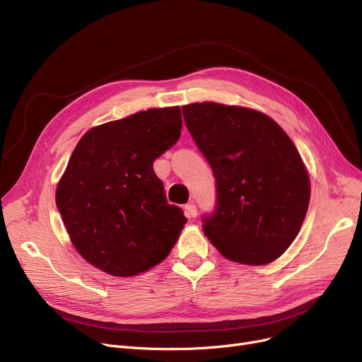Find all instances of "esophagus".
Here are the masks:
<instances>
[{
  "mask_svg": "<svg viewBox=\"0 0 362 362\" xmlns=\"http://www.w3.org/2000/svg\"><path fill=\"white\" fill-rule=\"evenodd\" d=\"M185 214H186V217H189V218L197 216V207H195L194 202H187L186 204V206H185Z\"/></svg>",
  "mask_w": 362,
  "mask_h": 362,
  "instance_id": "34e87169",
  "label": "esophagus"
}]
</instances>
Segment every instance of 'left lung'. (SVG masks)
I'll list each match as a JSON object with an SVG mask.
<instances>
[{"instance_id": "obj_1", "label": "left lung", "mask_w": 362, "mask_h": 362, "mask_svg": "<svg viewBox=\"0 0 362 362\" xmlns=\"http://www.w3.org/2000/svg\"><path fill=\"white\" fill-rule=\"evenodd\" d=\"M194 142L216 179V206L202 230L226 259H278L305 220L310 185L294 144L262 112L206 102L182 107Z\"/></svg>"}]
</instances>
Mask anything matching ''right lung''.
<instances>
[{
    "label": "right lung",
    "mask_w": 362,
    "mask_h": 362,
    "mask_svg": "<svg viewBox=\"0 0 362 362\" xmlns=\"http://www.w3.org/2000/svg\"><path fill=\"white\" fill-rule=\"evenodd\" d=\"M180 130L179 106L148 109L91 129L74 149L56 206L78 253L103 272H145L176 244L186 217L152 164Z\"/></svg>",
    "instance_id": "1"
}]
</instances>
